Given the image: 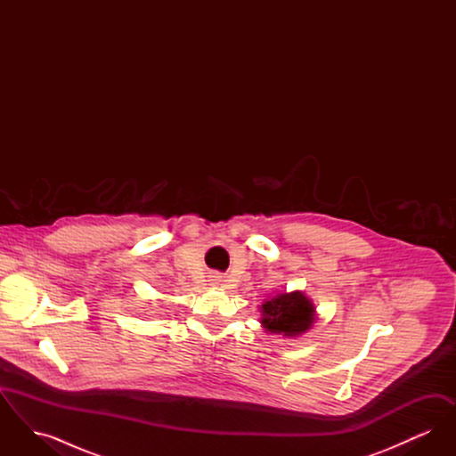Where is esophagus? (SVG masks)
Instances as JSON below:
<instances>
[{
  "instance_id": "1",
  "label": "esophagus",
  "mask_w": 456,
  "mask_h": 456,
  "mask_svg": "<svg viewBox=\"0 0 456 456\" xmlns=\"http://www.w3.org/2000/svg\"><path fill=\"white\" fill-rule=\"evenodd\" d=\"M212 281H214V282H212V285H218V282H220V279H218V277H214Z\"/></svg>"
}]
</instances>
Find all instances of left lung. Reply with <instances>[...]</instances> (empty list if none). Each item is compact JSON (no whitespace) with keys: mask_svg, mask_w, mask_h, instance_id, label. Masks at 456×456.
<instances>
[{"mask_svg":"<svg viewBox=\"0 0 456 456\" xmlns=\"http://www.w3.org/2000/svg\"><path fill=\"white\" fill-rule=\"evenodd\" d=\"M260 323L266 333L287 338L301 337L316 322V307L303 290L279 292L260 305Z\"/></svg>","mask_w":456,"mask_h":456,"instance_id":"8db88e82","label":"left lung"}]
</instances>
